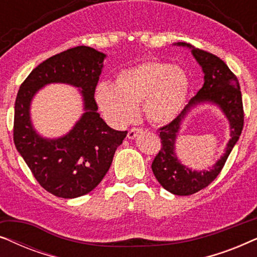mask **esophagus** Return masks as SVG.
Wrapping results in <instances>:
<instances>
[{"label":"esophagus","instance_id":"obj_1","mask_svg":"<svg viewBox=\"0 0 257 257\" xmlns=\"http://www.w3.org/2000/svg\"><path fill=\"white\" fill-rule=\"evenodd\" d=\"M142 131H143V130L139 128V127H132L128 131V133H127L128 139H135L136 137H137V135H138V133H140Z\"/></svg>","mask_w":257,"mask_h":257}]
</instances>
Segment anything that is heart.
<instances>
[{
  "instance_id": "b5f03b06",
  "label": "heart",
  "mask_w": 257,
  "mask_h": 257,
  "mask_svg": "<svg viewBox=\"0 0 257 257\" xmlns=\"http://www.w3.org/2000/svg\"><path fill=\"white\" fill-rule=\"evenodd\" d=\"M188 90L184 70L170 63L149 61L119 72L115 85L99 84L96 100L106 120L114 126L131 122L140 104L147 120L166 124L184 107Z\"/></svg>"
}]
</instances>
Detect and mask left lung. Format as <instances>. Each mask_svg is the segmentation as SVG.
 <instances>
[{
	"mask_svg": "<svg viewBox=\"0 0 257 257\" xmlns=\"http://www.w3.org/2000/svg\"><path fill=\"white\" fill-rule=\"evenodd\" d=\"M178 45L192 49L193 56L201 65L205 73V83L177 118H174L170 124L158 128L161 147L152 163V171L157 180L166 191L175 195H192L206 188L220 174L228 156L241 136L244 112L237 77L230 71L226 63L217 56L199 48H193L189 44L178 43ZM202 101H210L221 107L230 120L232 138L227 146L226 153L212 170L196 172L180 164L175 156L174 144L182 119L192 106Z\"/></svg>",
	"mask_w": 257,
	"mask_h": 257,
	"instance_id": "obj_1",
	"label": "left lung"
}]
</instances>
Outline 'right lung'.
<instances>
[{"label":"right lung","mask_w":257,"mask_h":257,"mask_svg":"<svg viewBox=\"0 0 257 257\" xmlns=\"http://www.w3.org/2000/svg\"><path fill=\"white\" fill-rule=\"evenodd\" d=\"M104 58L103 52L85 45L68 49L36 66L17 92L14 143L38 184L58 198H78L96 188L127 135L107 126L97 112L94 91ZM50 82L80 87L86 110L68 135L52 141L37 135L29 114L33 94Z\"/></svg>","instance_id":"obj_1"}]
</instances>
